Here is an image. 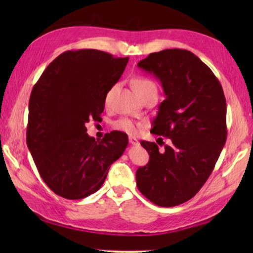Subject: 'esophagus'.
<instances>
[{
  "instance_id": "34e87169",
  "label": "esophagus",
  "mask_w": 253,
  "mask_h": 253,
  "mask_svg": "<svg viewBox=\"0 0 253 253\" xmlns=\"http://www.w3.org/2000/svg\"><path fill=\"white\" fill-rule=\"evenodd\" d=\"M129 143H130V144H132V146H138V144H139V141L137 140L136 138L130 137V138H129Z\"/></svg>"
}]
</instances>
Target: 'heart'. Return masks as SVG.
<instances>
[{
	"mask_svg": "<svg viewBox=\"0 0 253 253\" xmlns=\"http://www.w3.org/2000/svg\"><path fill=\"white\" fill-rule=\"evenodd\" d=\"M132 88L135 90V92L136 91H142L147 89H153L157 91V84L148 78L139 77L132 82ZM114 127L117 130L126 132L128 135H133V133L138 131V124L132 120H129V118H121V120L116 121Z\"/></svg>",
	"mask_w": 253,
	"mask_h": 253,
	"instance_id": "obj_1",
	"label": "heart"
}]
</instances>
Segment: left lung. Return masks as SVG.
Segmentation results:
<instances>
[{
  "instance_id": "1",
  "label": "left lung",
  "mask_w": 253,
  "mask_h": 253,
  "mask_svg": "<svg viewBox=\"0 0 253 253\" xmlns=\"http://www.w3.org/2000/svg\"><path fill=\"white\" fill-rule=\"evenodd\" d=\"M138 67L162 85L165 100L151 132L169 143L160 152L157 143L140 142L150 160L136 171L137 187L157 206L175 207L201 189L217 162L227 136L226 100L215 75L190 51L151 53Z\"/></svg>"
}]
</instances>
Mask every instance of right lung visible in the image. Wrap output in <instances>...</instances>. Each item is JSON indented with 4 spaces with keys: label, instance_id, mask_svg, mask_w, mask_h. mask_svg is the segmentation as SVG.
<instances>
[{
    "label": "right lung",
    "instance_id": "right-lung-1",
    "mask_svg": "<svg viewBox=\"0 0 253 253\" xmlns=\"http://www.w3.org/2000/svg\"><path fill=\"white\" fill-rule=\"evenodd\" d=\"M128 60L92 49L66 51L32 88L27 146L41 178L56 195L69 200L92 195L125 151L126 133L111 131L98 141L85 124L99 120Z\"/></svg>",
    "mask_w": 253,
    "mask_h": 253
}]
</instances>
